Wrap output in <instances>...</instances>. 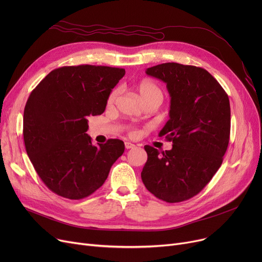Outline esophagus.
I'll return each mask as SVG.
<instances>
[{
    "instance_id": "1",
    "label": "esophagus",
    "mask_w": 262,
    "mask_h": 262,
    "mask_svg": "<svg viewBox=\"0 0 262 262\" xmlns=\"http://www.w3.org/2000/svg\"><path fill=\"white\" fill-rule=\"evenodd\" d=\"M125 147L128 149V148H134L135 147V144L134 143H130V142H125Z\"/></svg>"
}]
</instances>
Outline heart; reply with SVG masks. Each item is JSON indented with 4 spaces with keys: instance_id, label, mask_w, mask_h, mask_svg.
Listing matches in <instances>:
<instances>
[{
    "instance_id": "1",
    "label": "heart",
    "mask_w": 262,
    "mask_h": 262,
    "mask_svg": "<svg viewBox=\"0 0 262 262\" xmlns=\"http://www.w3.org/2000/svg\"><path fill=\"white\" fill-rule=\"evenodd\" d=\"M136 90H137V92H138L143 103H146L149 101H157L160 103L162 100V91L158 87L156 82H154L153 80H149V79L140 80L138 84L136 85ZM118 94H119L118 89H115L110 92L108 99H107L108 106H112L116 102V100L118 98ZM129 134L133 137H137L139 135V130L134 128L129 132Z\"/></svg>"
}]
</instances>
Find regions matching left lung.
<instances>
[{"instance_id":"1","label":"left lung","mask_w":262,"mask_h":262,"mask_svg":"<svg viewBox=\"0 0 262 262\" xmlns=\"http://www.w3.org/2000/svg\"><path fill=\"white\" fill-rule=\"evenodd\" d=\"M146 74L167 84L170 120L159 136L173 147L159 152L144 146L142 182L161 201L184 202L200 193L221 167L230 135L228 95L200 67L166 62L148 68Z\"/></svg>"}]
</instances>
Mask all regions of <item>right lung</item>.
I'll return each mask as SVG.
<instances>
[{
	"label": "right lung",
	"instance_id": "obj_1",
	"mask_svg": "<svg viewBox=\"0 0 262 262\" xmlns=\"http://www.w3.org/2000/svg\"><path fill=\"white\" fill-rule=\"evenodd\" d=\"M124 74V69L106 66L61 67L30 94L23 116L25 149L41 181L57 195L69 200L91 195L123 154L122 140L95 146L86 132L88 117L104 113Z\"/></svg>",
	"mask_w": 262,
	"mask_h": 262
}]
</instances>
